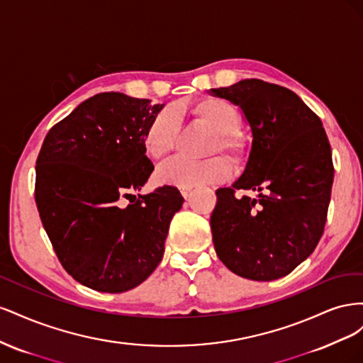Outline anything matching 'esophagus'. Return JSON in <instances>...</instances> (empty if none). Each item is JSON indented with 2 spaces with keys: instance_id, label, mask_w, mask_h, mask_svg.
<instances>
[{
  "instance_id": "1",
  "label": "esophagus",
  "mask_w": 363,
  "mask_h": 363,
  "mask_svg": "<svg viewBox=\"0 0 363 363\" xmlns=\"http://www.w3.org/2000/svg\"><path fill=\"white\" fill-rule=\"evenodd\" d=\"M191 191H192V188H182L180 189V192H182V195L184 196V199H188V196L191 195Z\"/></svg>"
}]
</instances>
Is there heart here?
Returning <instances> with one entry per match:
<instances>
[{
	"mask_svg": "<svg viewBox=\"0 0 363 363\" xmlns=\"http://www.w3.org/2000/svg\"><path fill=\"white\" fill-rule=\"evenodd\" d=\"M191 118L201 125L215 131L208 155L227 152L236 164H244L250 156L248 140L239 133L242 124L238 108L223 98L207 96L189 106ZM180 135V116L168 107L151 119L144 133V148L147 155L160 160L175 148ZM232 172V164L224 156H213L204 160L172 159L157 169V180L163 184L192 188L196 184L221 182Z\"/></svg>",
	"mask_w": 363,
	"mask_h": 363,
	"instance_id": "1",
	"label": "heart"
}]
</instances>
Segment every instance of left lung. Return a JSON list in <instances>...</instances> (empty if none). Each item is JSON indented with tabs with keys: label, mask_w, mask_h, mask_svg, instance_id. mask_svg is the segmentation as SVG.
Instances as JSON below:
<instances>
[{
	"label": "left lung",
	"mask_w": 363,
	"mask_h": 363,
	"mask_svg": "<svg viewBox=\"0 0 363 363\" xmlns=\"http://www.w3.org/2000/svg\"><path fill=\"white\" fill-rule=\"evenodd\" d=\"M211 91L242 108L252 133L244 174L216 191V255L240 277L277 280L309 257L324 233L335 175L325 130L288 87L247 79ZM238 189L258 196L238 199Z\"/></svg>",
	"instance_id": "1"
}]
</instances>
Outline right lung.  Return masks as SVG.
I'll use <instances>...</instances> for the list:
<instances>
[{"label": "right lung", "instance_id": "add662e5", "mask_svg": "<svg viewBox=\"0 0 363 363\" xmlns=\"http://www.w3.org/2000/svg\"><path fill=\"white\" fill-rule=\"evenodd\" d=\"M162 107L96 94L54 125L39 151L35 200L42 225L65 271L94 291L119 294L148 279L184 201L175 186L133 194L155 169L144 133Z\"/></svg>", "mask_w": 363, "mask_h": 363}]
</instances>
